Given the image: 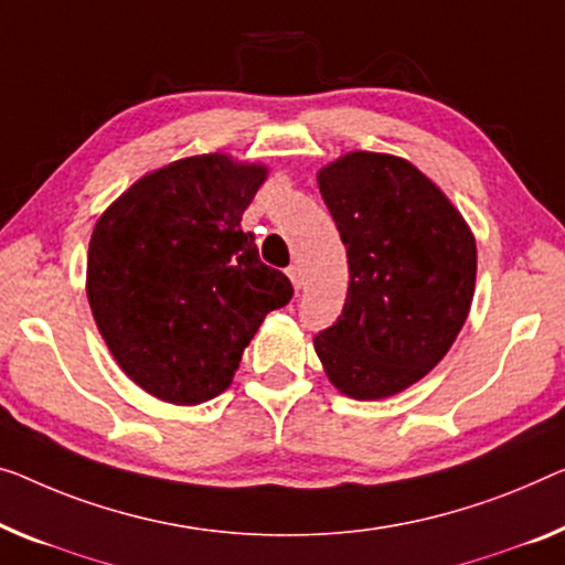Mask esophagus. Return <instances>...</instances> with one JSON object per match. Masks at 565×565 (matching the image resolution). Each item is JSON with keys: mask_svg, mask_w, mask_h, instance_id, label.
<instances>
[{"mask_svg": "<svg viewBox=\"0 0 565 565\" xmlns=\"http://www.w3.org/2000/svg\"><path fill=\"white\" fill-rule=\"evenodd\" d=\"M286 276H289V279H291V286H294V289H301V284H305V281H301V268L299 266H289V268H286Z\"/></svg>", "mask_w": 565, "mask_h": 565, "instance_id": "34e87169", "label": "esophagus"}]
</instances>
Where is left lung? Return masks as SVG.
<instances>
[{
  "label": "left lung",
  "mask_w": 565,
  "mask_h": 565,
  "mask_svg": "<svg viewBox=\"0 0 565 565\" xmlns=\"http://www.w3.org/2000/svg\"><path fill=\"white\" fill-rule=\"evenodd\" d=\"M348 248L342 315L315 337L324 373L358 401L420 381L467 322L477 243L449 198L406 159L350 151L317 174Z\"/></svg>",
  "instance_id": "obj_1"
}]
</instances>
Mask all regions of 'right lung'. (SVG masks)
Here are the masks:
<instances>
[{
  "label": "right lung",
  "instance_id": "right-lung-1",
  "mask_svg": "<svg viewBox=\"0 0 565 565\" xmlns=\"http://www.w3.org/2000/svg\"><path fill=\"white\" fill-rule=\"evenodd\" d=\"M266 174L228 154L177 159L98 217L88 305L116 363L159 401L221 395L268 311L289 305L291 281L241 231Z\"/></svg>",
  "mask_w": 565,
  "mask_h": 565
}]
</instances>
